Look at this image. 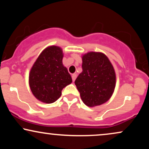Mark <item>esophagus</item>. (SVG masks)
I'll return each instance as SVG.
<instances>
[{
    "instance_id": "1",
    "label": "esophagus",
    "mask_w": 149,
    "mask_h": 149,
    "mask_svg": "<svg viewBox=\"0 0 149 149\" xmlns=\"http://www.w3.org/2000/svg\"><path fill=\"white\" fill-rule=\"evenodd\" d=\"M76 78H77V75L76 74H73L72 75V80H73V82H74V81L76 80Z\"/></svg>"
}]
</instances>
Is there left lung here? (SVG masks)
Returning a JSON list of instances; mask_svg holds the SVG:
<instances>
[{
	"instance_id": "1",
	"label": "left lung",
	"mask_w": 149,
	"mask_h": 149,
	"mask_svg": "<svg viewBox=\"0 0 149 149\" xmlns=\"http://www.w3.org/2000/svg\"><path fill=\"white\" fill-rule=\"evenodd\" d=\"M82 58V71L75 81L81 99L90 107L104 104L116 87L113 67L107 56L100 52H88Z\"/></svg>"
}]
</instances>
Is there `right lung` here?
<instances>
[{
    "instance_id": "right-lung-1",
    "label": "right lung",
    "mask_w": 149,
    "mask_h": 149,
    "mask_svg": "<svg viewBox=\"0 0 149 149\" xmlns=\"http://www.w3.org/2000/svg\"><path fill=\"white\" fill-rule=\"evenodd\" d=\"M61 47L50 46L39 55L30 71L29 84L33 95L42 102L51 104L61 96L62 90L72 82L63 64Z\"/></svg>"
}]
</instances>
